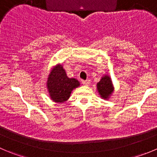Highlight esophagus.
Wrapping results in <instances>:
<instances>
[{
    "mask_svg": "<svg viewBox=\"0 0 157 157\" xmlns=\"http://www.w3.org/2000/svg\"><path fill=\"white\" fill-rule=\"evenodd\" d=\"M82 83H83V85L88 86L89 84H90V80H83V81H82Z\"/></svg>",
    "mask_w": 157,
    "mask_h": 157,
    "instance_id": "1",
    "label": "esophagus"
}]
</instances>
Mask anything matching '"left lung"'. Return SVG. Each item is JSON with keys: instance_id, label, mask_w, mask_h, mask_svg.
I'll list each match as a JSON object with an SVG mask.
<instances>
[{"instance_id": "1", "label": "left lung", "mask_w": 157, "mask_h": 157, "mask_svg": "<svg viewBox=\"0 0 157 157\" xmlns=\"http://www.w3.org/2000/svg\"><path fill=\"white\" fill-rule=\"evenodd\" d=\"M97 87L101 97L104 99L108 98L114 90L112 80L108 75L101 77V80L97 84Z\"/></svg>"}]
</instances>
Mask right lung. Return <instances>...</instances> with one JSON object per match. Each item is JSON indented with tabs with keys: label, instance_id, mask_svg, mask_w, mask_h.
Returning <instances> with one entry per match:
<instances>
[{
	"label": "right lung",
	"instance_id": "right-lung-1",
	"mask_svg": "<svg viewBox=\"0 0 157 157\" xmlns=\"http://www.w3.org/2000/svg\"><path fill=\"white\" fill-rule=\"evenodd\" d=\"M80 86L74 78H69L62 65H57L51 70L47 80V88L53 101L62 103L69 99L72 90Z\"/></svg>",
	"mask_w": 157,
	"mask_h": 157
}]
</instances>
